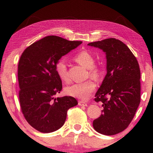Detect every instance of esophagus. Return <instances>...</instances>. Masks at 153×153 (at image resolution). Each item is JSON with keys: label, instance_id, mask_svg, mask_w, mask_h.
<instances>
[{"label": "esophagus", "instance_id": "34e87169", "mask_svg": "<svg viewBox=\"0 0 153 153\" xmlns=\"http://www.w3.org/2000/svg\"><path fill=\"white\" fill-rule=\"evenodd\" d=\"M78 105H80V106H87L88 104H87V103H85V102L84 101L79 100L78 102Z\"/></svg>", "mask_w": 153, "mask_h": 153}]
</instances>
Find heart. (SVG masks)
<instances>
[{
	"instance_id": "heart-1",
	"label": "heart",
	"mask_w": 153,
	"mask_h": 153,
	"mask_svg": "<svg viewBox=\"0 0 153 153\" xmlns=\"http://www.w3.org/2000/svg\"><path fill=\"white\" fill-rule=\"evenodd\" d=\"M74 60L79 65L86 69H88V74L91 78L98 79L102 76L101 69L95 65V60L90 53L82 51L77 53L74 57ZM55 70L57 76L63 82L68 80L67 64L64 59L58 60L55 64ZM96 89V85L91 80L77 83L67 86L65 88V92L68 95L86 100L89 98Z\"/></svg>"
}]
</instances>
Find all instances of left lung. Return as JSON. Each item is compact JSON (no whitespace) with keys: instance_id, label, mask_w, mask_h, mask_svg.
I'll use <instances>...</instances> for the list:
<instances>
[{"instance_id":"obj_1","label":"left lung","mask_w":153,"mask_h":153,"mask_svg":"<svg viewBox=\"0 0 153 153\" xmlns=\"http://www.w3.org/2000/svg\"><path fill=\"white\" fill-rule=\"evenodd\" d=\"M102 49L106 57L104 79L94 99L104 109L93 122L97 132L114 135L128 126L140 102V71L137 59L121 41L110 38L90 43Z\"/></svg>"}]
</instances>
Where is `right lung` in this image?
Masks as SVG:
<instances>
[{
	"instance_id": "add662e5",
	"label": "right lung",
	"mask_w": 153,
	"mask_h": 153,
	"mask_svg": "<svg viewBox=\"0 0 153 153\" xmlns=\"http://www.w3.org/2000/svg\"><path fill=\"white\" fill-rule=\"evenodd\" d=\"M82 41L48 36L28 47L18 65L19 101L24 117L38 131L49 133L65 123L69 108L77 104L71 96L55 98L62 89L55 64Z\"/></svg>"
}]
</instances>
